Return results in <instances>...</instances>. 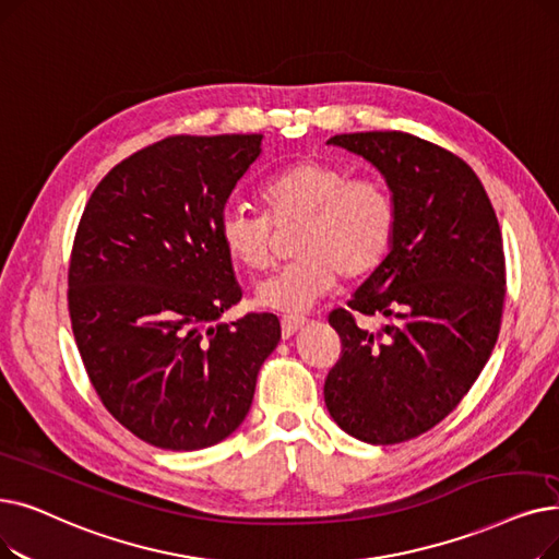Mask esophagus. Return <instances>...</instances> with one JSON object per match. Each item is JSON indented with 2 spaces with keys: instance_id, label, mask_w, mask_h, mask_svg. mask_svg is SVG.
I'll return each mask as SVG.
<instances>
[{
  "instance_id": "1",
  "label": "esophagus",
  "mask_w": 559,
  "mask_h": 559,
  "mask_svg": "<svg viewBox=\"0 0 559 559\" xmlns=\"http://www.w3.org/2000/svg\"><path fill=\"white\" fill-rule=\"evenodd\" d=\"M308 320L304 318V314H283L281 318V331H283V337H293Z\"/></svg>"
}]
</instances>
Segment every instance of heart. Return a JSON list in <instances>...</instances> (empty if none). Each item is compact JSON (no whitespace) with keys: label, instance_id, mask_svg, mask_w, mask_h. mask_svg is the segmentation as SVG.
<instances>
[{"label":"heart","instance_id":"heart-1","mask_svg":"<svg viewBox=\"0 0 559 559\" xmlns=\"http://www.w3.org/2000/svg\"><path fill=\"white\" fill-rule=\"evenodd\" d=\"M264 212L228 207L219 239L233 262L249 272L270 270L276 229L297 228V260L258 285V304L301 312L335 287L337 278L372 274L393 245L397 210L391 189L377 178H352L329 159H299L260 191Z\"/></svg>","mask_w":559,"mask_h":559}]
</instances>
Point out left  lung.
<instances>
[{
    "mask_svg": "<svg viewBox=\"0 0 559 559\" xmlns=\"http://www.w3.org/2000/svg\"><path fill=\"white\" fill-rule=\"evenodd\" d=\"M393 191L391 253L329 324L343 352L324 381L331 418L358 441L395 445L439 425L496 347L504 306L498 216L473 168L406 132L335 134ZM383 317L379 330L355 318Z\"/></svg>",
    "mask_w": 559,
    "mask_h": 559,
    "instance_id": "left-lung-1",
    "label": "left lung"
}]
</instances>
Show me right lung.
<instances>
[{
  "instance_id": "obj_1",
  "label": "right lung",
  "mask_w": 559,
  "mask_h": 559,
  "mask_svg": "<svg viewBox=\"0 0 559 559\" xmlns=\"http://www.w3.org/2000/svg\"><path fill=\"white\" fill-rule=\"evenodd\" d=\"M262 134L166 136L93 189L72 241L68 310L109 414L162 450H203L247 418L278 340L272 312L237 322L241 299L219 222Z\"/></svg>"
}]
</instances>
